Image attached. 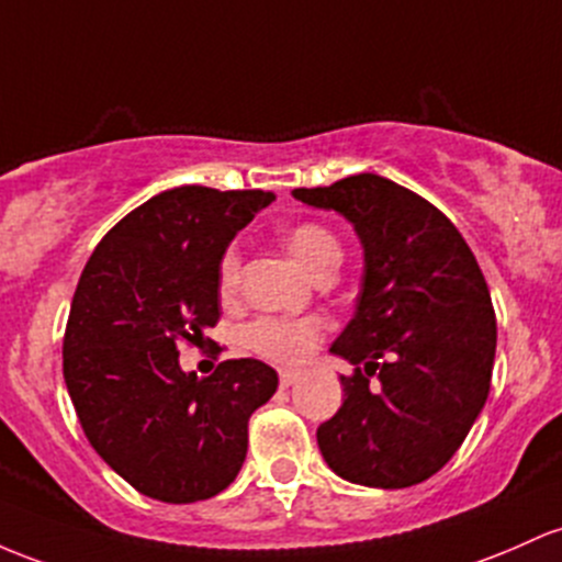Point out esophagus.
Returning <instances> with one entry per match:
<instances>
[{"label": "esophagus", "instance_id": "esophagus-1", "mask_svg": "<svg viewBox=\"0 0 562 562\" xmlns=\"http://www.w3.org/2000/svg\"><path fill=\"white\" fill-rule=\"evenodd\" d=\"M301 375H304V373H301V371H288V368H285V371H280V386H293L295 381L301 379Z\"/></svg>", "mask_w": 562, "mask_h": 562}]
</instances>
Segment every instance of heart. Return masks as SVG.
Returning a JSON list of instances; mask_svg holds the SVG:
<instances>
[{
    "label": "heart",
    "instance_id": "obj_1",
    "mask_svg": "<svg viewBox=\"0 0 562 562\" xmlns=\"http://www.w3.org/2000/svg\"><path fill=\"white\" fill-rule=\"evenodd\" d=\"M282 243L301 269L314 277L319 269L338 267L341 263V245L336 234H330L319 224H295L282 234ZM221 293H234L239 282V252L226 250L218 269ZM323 325L317 319H285V317H261L245 328V347L256 355L274 362H299L317 347Z\"/></svg>",
    "mask_w": 562,
    "mask_h": 562
}]
</instances>
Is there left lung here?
Instances as JSON below:
<instances>
[{
  "label": "left lung",
  "mask_w": 562,
  "mask_h": 562,
  "mask_svg": "<svg viewBox=\"0 0 562 562\" xmlns=\"http://www.w3.org/2000/svg\"><path fill=\"white\" fill-rule=\"evenodd\" d=\"M291 194L344 215L362 245L355 317L330 344L355 375H341V408L319 424V453L368 488L424 483L488 400L496 314L483 271L451 221L390 178L360 172Z\"/></svg>",
  "instance_id": "obj_1"
}]
</instances>
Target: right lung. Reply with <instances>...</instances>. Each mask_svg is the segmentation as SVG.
<instances>
[{
    "mask_svg": "<svg viewBox=\"0 0 562 562\" xmlns=\"http://www.w3.org/2000/svg\"><path fill=\"white\" fill-rule=\"evenodd\" d=\"M271 191L178 187L151 196L92 250L74 291L64 379L95 453L144 496L211 498L248 453V418L277 392L261 360L207 379L178 362L181 341L218 323V269Z\"/></svg>",
    "mask_w": 562,
    "mask_h": 562,
    "instance_id": "add662e5",
    "label": "right lung"
}]
</instances>
